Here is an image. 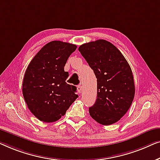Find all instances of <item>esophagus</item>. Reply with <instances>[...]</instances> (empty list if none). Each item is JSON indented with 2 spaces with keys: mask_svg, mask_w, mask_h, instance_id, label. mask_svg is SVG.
Segmentation results:
<instances>
[{
  "mask_svg": "<svg viewBox=\"0 0 160 160\" xmlns=\"http://www.w3.org/2000/svg\"><path fill=\"white\" fill-rule=\"evenodd\" d=\"M77 88H78V93H82V85H78Z\"/></svg>",
  "mask_w": 160,
  "mask_h": 160,
  "instance_id": "34e87169",
  "label": "esophagus"
}]
</instances>
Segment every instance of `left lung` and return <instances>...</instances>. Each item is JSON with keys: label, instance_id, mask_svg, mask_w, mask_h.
Segmentation results:
<instances>
[{"label": "left lung", "instance_id": "1", "mask_svg": "<svg viewBox=\"0 0 160 160\" xmlns=\"http://www.w3.org/2000/svg\"><path fill=\"white\" fill-rule=\"evenodd\" d=\"M78 50L97 78V98L89 108L90 115L102 125L114 124L125 115L133 101L131 68L122 53L105 40L82 44Z\"/></svg>", "mask_w": 160, "mask_h": 160}]
</instances>
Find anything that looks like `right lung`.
I'll return each instance as SVG.
<instances>
[{"instance_id": "right-lung-1", "label": "right lung", "mask_w": 160, "mask_h": 160, "mask_svg": "<svg viewBox=\"0 0 160 160\" xmlns=\"http://www.w3.org/2000/svg\"><path fill=\"white\" fill-rule=\"evenodd\" d=\"M74 44L59 40L42 47L32 58L22 83V93L28 109L38 120L53 122L64 116L78 96L77 88L66 82L69 73L64 66Z\"/></svg>"}]
</instances>
